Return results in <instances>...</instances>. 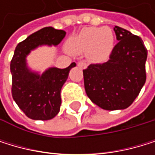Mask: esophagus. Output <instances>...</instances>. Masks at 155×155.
<instances>
[{
	"instance_id": "1",
	"label": "esophagus",
	"mask_w": 155,
	"mask_h": 155,
	"mask_svg": "<svg viewBox=\"0 0 155 155\" xmlns=\"http://www.w3.org/2000/svg\"><path fill=\"white\" fill-rule=\"evenodd\" d=\"M77 65H78V67H80L81 69H86V67H87L86 62H85V61H84V60L79 61L78 63H77Z\"/></svg>"
}]
</instances>
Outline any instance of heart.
<instances>
[{
  "mask_svg": "<svg viewBox=\"0 0 155 155\" xmlns=\"http://www.w3.org/2000/svg\"><path fill=\"white\" fill-rule=\"evenodd\" d=\"M68 46L73 53H86L90 60L102 62L110 57L114 50V34L108 27L84 28L69 41Z\"/></svg>",
  "mask_w": 155,
  "mask_h": 155,
  "instance_id": "1",
  "label": "heart"
}]
</instances>
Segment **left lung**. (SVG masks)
<instances>
[{
    "label": "left lung",
    "mask_w": 155,
    "mask_h": 155,
    "mask_svg": "<svg viewBox=\"0 0 155 155\" xmlns=\"http://www.w3.org/2000/svg\"><path fill=\"white\" fill-rule=\"evenodd\" d=\"M118 44L110 59L91 64L84 70L86 95L103 110L128 108L139 96L146 81L147 49L140 37L123 28H114Z\"/></svg>",
    "instance_id": "left-lung-1"
}]
</instances>
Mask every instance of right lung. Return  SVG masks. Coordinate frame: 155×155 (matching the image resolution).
Listing matches in <instances>:
<instances>
[{
    "label": "right lung",
    "instance_id": "1",
    "mask_svg": "<svg viewBox=\"0 0 155 155\" xmlns=\"http://www.w3.org/2000/svg\"><path fill=\"white\" fill-rule=\"evenodd\" d=\"M65 35L66 31L62 29L45 27L31 34L15 47L10 64L12 96L17 106L31 119L45 121L58 114L61 88L76 64L73 62L66 69L48 68L41 74L28 68L27 57L39 46H57Z\"/></svg>",
    "mask_w": 155,
    "mask_h": 155
}]
</instances>
